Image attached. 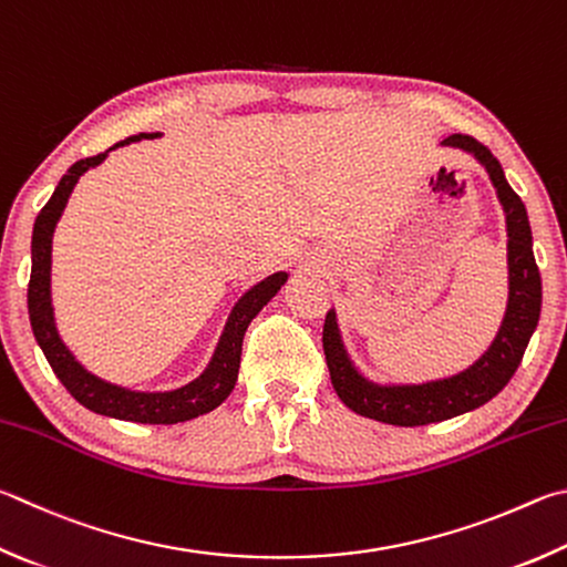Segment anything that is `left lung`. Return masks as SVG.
Wrapping results in <instances>:
<instances>
[{
	"label": "left lung",
	"mask_w": 567,
	"mask_h": 567,
	"mask_svg": "<svg viewBox=\"0 0 567 567\" xmlns=\"http://www.w3.org/2000/svg\"><path fill=\"white\" fill-rule=\"evenodd\" d=\"M441 146L471 153L496 188L506 213L508 233V305L498 334L491 347L468 369L424 384H377L359 372L349 357L337 324V312L329 310L324 319V357L329 379L337 396L357 411L359 416L382 421L391 426H424L454 419L486 404L511 382L523 359V352L538 327L540 317V272L533 257V235L526 205L503 176L496 156L476 138L454 133L441 141Z\"/></svg>",
	"instance_id": "8db88e82"
}]
</instances>
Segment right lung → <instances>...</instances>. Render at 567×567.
Returning <instances> with one entry per match:
<instances>
[{"mask_svg": "<svg viewBox=\"0 0 567 567\" xmlns=\"http://www.w3.org/2000/svg\"><path fill=\"white\" fill-rule=\"evenodd\" d=\"M161 133H138L126 141L116 143L109 151L99 153L84 161H76L64 178L59 181L54 195L41 208L34 220L32 233V277H29V322H32V332L37 342L44 352L47 362L54 369L59 382L66 386V391L74 396L81 406L96 411L101 416L121 419V421H136V424H178V421H190L200 414H208L215 406H220L230 391L238 382L240 369V354H243V337L245 329L255 319V315L280 292V287L287 282V272H275L265 277L257 285H252L238 302H235L233 312L225 322L223 334L215 347L210 364L205 372L193 379L185 386L171 389V391H133L126 386L111 384L106 379L91 374L84 364L69 352V347L61 342L59 329L54 322V307H51V238H54V228L64 213L69 195L74 190L79 178L84 176L89 168H96L99 163L113 148L128 146L133 141L143 138H158Z\"/></svg>", "mask_w": 567, "mask_h": 567, "instance_id": "add662e5", "label": "right lung"}]
</instances>
